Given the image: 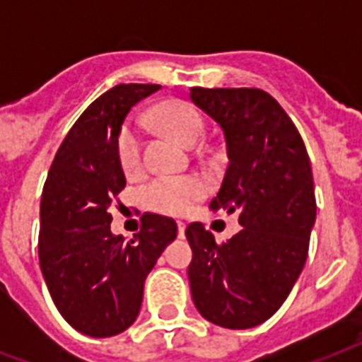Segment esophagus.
Returning <instances> with one entry per match:
<instances>
[{"instance_id":"1","label":"esophagus","mask_w":362,"mask_h":362,"mask_svg":"<svg viewBox=\"0 0 362 362\" xmlns=\"http://www.w3.org/2000/svg\"><path fill=\"white\" fill-rule=\"evenodd\" d=\"M184 235H186V223H184V221H178V237L184 238Z\"/></svg>"}]
</instances>
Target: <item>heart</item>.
<instances>
[{"mask_svg":"<svg viewBox=\"0 0 362 362\" xmlns=\"http://www.w3.org/2000/svg\"><path fill=\"white\" fill-rule=\"evenodd\" d=\"M156 120L184 146H197L204 135V120L192 103L167 101L156 109ZM116 158L127 176L141 170V136L133 122H125L116 136ZM206 193V184L199 176H159L144 187L142 197L148 209L161 214L182 216L195 206Z\"/></svg>","mask_w":362,"mask_h":362,"instance_id":"1","label":"heart"}]
</instances>
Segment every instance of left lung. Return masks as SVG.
I'll return each instance as SVG.
<instances>
[{"instance_id": "left-lung-1", "label": "left lung", "mask_w": 362, "mask_h": 362, "mask_svg": "<svg viewBox=\"0 0 362 362\" xmlns=\"http://www.w3.org/2000/svg\"><path fill=\"white\" fill-rule=\"evenodd\" d=\"M189 98L223 129L226 176L210 209L238 212L240 231L218 244L189 223L187 267L195 308L226 329L267 321L291 293L315 223L314 176L303 136L259 88H192Z\"/></svg>"}]
</instances>
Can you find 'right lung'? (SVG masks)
Returning a JSON list of instances; mask_svg holds the SVG:
<instances>
[{"label":"right lung","instance_id":"obj_1","mask_svg":"<svg viewBox=\"0 0 362 362\" xmlns=\"http://www.w3.org/2000/svg\"><path fill=\"white\" fill-rule=\"evenodd\" d=\"M159 84H118L88 107L56 152L41 195L39 263L56 308L93 338L120 334L139 315L148 272L176 238L173 218L142 216L125 240L110 233V209L125 187L116 136Z\"/></svg>","mask_w":362,"mask_h":362}]
</instances>
